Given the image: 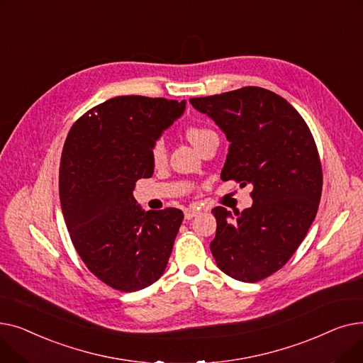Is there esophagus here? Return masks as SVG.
Instances as JSON below:
<instances>
[{
	"label": "esophagus",
	"instance_id": "obj_1",
	"mask_svg": "<svg viewBox=\"0 0 363 363\" xmlns=\"http://www.w3.org/2000/svg\"><path fill=\"white\" fill-rule=\"evenodd\" d=\"M200 212H201L200 207H189V208H186V211H185V219H193V218H196Z\"/></svg>",
	"mask_w": 363,
	"mask_h": 363
}]
</instances>
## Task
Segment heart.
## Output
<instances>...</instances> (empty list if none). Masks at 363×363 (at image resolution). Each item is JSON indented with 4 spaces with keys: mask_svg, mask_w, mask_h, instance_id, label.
Listing matches in <instances>:
<instances>
[{
    "mask_svg": "<svg viewBox=\"0 0 363 363\" xmlns=\"http://www.w3.org/2000/svg\"><path fill=\"white\" fill-rule=\"evenodd\" d=\"M212 133H215V132L211 130V129H207V128H203V126H191V128L186 129L185 135H186L188 141L191 143V144L197 148V147L206 140V137L212 135ZM166 152H167V151H166V144H164V141H163L162 138L156 140L155 143H152L151 150H150V156H151L152 163H155L156 166L162 164V163L166 160Z\"/></svg>",
    "mask_w": 363,
    "mask_h": 363,
    "instance_id": "heart-1",
    "label": "heart"
}]
</instances>
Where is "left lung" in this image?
I'll list each match as a JSON object with an SVG mask.
<instances>
[{
	"label": "left lung",
	"mask_w": 363,
	"mask_h": 363,
	"mask_svg": "<svg viewBox=\"0 0 363 363\" xmlns=\"http://www.w3.org/2000/svg\"><path fill=\"white\" fill-rule=\"evenodd\" d=\"M189 103L231 143L220 178L253 185V206L234 219L225 207L212 211L216 264L242 282L268 278L296 253L318 212L322 166L312 132L287 100L259 86Z\"/></svg>",
	"instance_id": "obj_1"
}]
</instances>
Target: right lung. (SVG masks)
<instances>
[{
  "instance_id": "right-lung-1",
  "label": "right lung",
  "mask_w": 363,
  "mask_h": 363,
  "mask_svg": "<svg viewBox=\"0 0 363 363\" xmlns=\"http://www.w3.org/2000/svg\"><path fill=\"white\" fill-rule=\"evenodd\" d=\"M185 101L121 95L89 108L69 133L60 162V201L76 252L108 287L130 293L166 269L184 213L141 211L132 191L155 170L150 150Z\"/></svg>"
}]
</instances>
